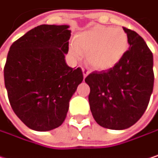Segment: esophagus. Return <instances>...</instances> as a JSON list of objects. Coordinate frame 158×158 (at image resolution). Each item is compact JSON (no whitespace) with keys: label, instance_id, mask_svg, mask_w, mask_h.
<instances>
[{"label":"esophagus","instance_id":"obj_1","mask_svg":"<svg viewBox=\"0 0 158 158\" xmlns=\"http://www.w3.org/2000/svg\"><path fill=\"white\" fill-rule=\"evenodd\" d=\"M82 71H83L84 78H85V77L89 74V71H88V69H86V68H85V67H83V68H82Z\"/></svg>","mask_w":158,"mask_h":158}]
</instances>
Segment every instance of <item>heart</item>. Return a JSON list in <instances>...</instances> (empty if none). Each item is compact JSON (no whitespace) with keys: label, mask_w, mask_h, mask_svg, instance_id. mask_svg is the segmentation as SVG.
Segmentation results:
<instances>
[{"label":"heart","mask_w":158,"mask_h":158,"mask_svg":"<svg viewBox=\"0 0 158 158\" xmlns=\"http://www.w3.org/2000/svg\"><path fill=\"white\" fill-rule=\"evenodd\" d=\"M72 54L85 55L88 64L96 70L113 68L122 60L129 48V38L120 27L96 25L78 34L73 40Z\"/></svg>","instance_id":"1"}]
</instances>
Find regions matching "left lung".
<instances>
[{
  "label": "left lung",
  "instance_id": "left-lung-1",
  "mask_svg": "<svg viewBox=\"0 0 158 158\" xmlns=\"http://www.w3.org/2000/svg\"><path fill=\"white\" fill-rule=\"evenodd\" d=\"M130 48L111 69L93 72L85 79L90 87V110L100 126L124 130L136 123L147 109L154 87L153 53L136 32L123 27Z\"/></svg>",
  "mask_w": 158,
  "mask_h": 158
}]
</instances>
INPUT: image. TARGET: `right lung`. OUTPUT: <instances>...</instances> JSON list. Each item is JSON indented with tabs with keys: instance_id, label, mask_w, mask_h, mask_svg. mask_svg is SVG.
<instances>
[{
	"instance_id": "right-lung-1",
	"label": "right lung",
	"mask_w": 158,
	"mask_h": 158,
	"mask_svg": "<svg viewBox=\"0 0 158 158\" xmlns=\"http://www.w3.org/2000/svg\"><path fill=\"white\" fill-rule=\"evenodd\" d=\"M70 37L69 26L41 25L10 47L3 69L8 98L16 116L34 131L62 124L84 79L81 68L65 62Z\"/></svg>"
}]
</instances>
